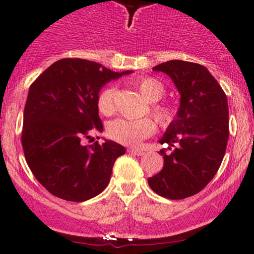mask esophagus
<instances>
[{"mask_svg": "<svg viewBox=\"0 0 254 254\" xmlns=\"http://www.w3.org/2000/svg\"><path fill=\"white\" fill-rule=\"evenodd\" d=\"M127 151H129L130 153H132V155H135V156H142L143 153H145L142 150H140V148H129Z\"/></svg>", "mask_w": 254, "mask_h": 254, "instance_id": "34e87169", "label": "esophagus"}]
</instances>
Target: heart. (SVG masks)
Instances as JSON below:
<instances>
[{"mask_svg": "<svg viewBox=\"0 0 254 254\" xmlns=\"http://www.w3.org/2000/svg\"><path fill=\"white\" fill-rule=\"evenodd\" d=\"M135 86L143 98L150 103L160 101L165 94V86L158 79L153 77H143L139 79ZM115 93H117V89L114 87H106L99 92L98 97H97V108L104 117H109L115 112ZM151 112L158 124L163 127H167L168 125L172 124L176 118L175 108L168 104H155ZM155 122L148 118L137 120L117 119L109 123L108 127H107L108 136L123 145H137L141 140L155 134Z\"/></svg>", "mask_w": 254, "mask_h": 254, "instance_id": "heart-1", "label": "heart"}]
</instances>
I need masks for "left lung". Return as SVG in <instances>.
<instances>
[{"label":"left lung","instance_id":"8db88e82","mask_svg":"<svg viewBox=\"0 0 254 254\" xmlns=\"http://www.w3.org/2000/svg\"><path fill=\"white\" fill-rule=\"evenodd\" d=\"M172 78L181 104L160 143L163 168L148 186L163 198L184 199L199 193L214 178L229 140V106L225 92L206 67L171 60L152 68Z\"/></svg>","mask_w":254,"mask_h":254}]
</instances>
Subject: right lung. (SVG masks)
<instances>
[{
    "instance_id": "right-lung-1",
    "label": "right lung",
    "mask_w": 254,
    "mask_h": 254,
    "mask_svg": "<svg viewBox=\"0 0 254 254\" xmlns=\"http://www.w3.org/2000/svg\"><path fill=\"white\" fill-rule=\"evenodd\" d=\"M114 72L83 59H63L30 86L24 107L22 146L25 161L40 184L58 198L84 201L106 189L113 165L125 147L106 140L84 146L83 137L103 131L97 97Z\"/></svg>"
}]
</instances>
